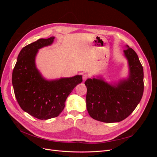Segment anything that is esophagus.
<instances>
[{
	"mask_svg": "<svg viewBox=\"0 0 157 157\" xmlns=\"http://www.w3.org/2000/svg\"><path fill=\"white\" fill-rule=\"evenodd\" d=\"M88 75L87 74H84L83 75V76H82V80H83V81H85V80H86L87 78H88Z\"/></svg>",
	"mask_w": 157,
	"mask_h": 157,
	"instance_id": "esophagus-1",
	"label": "esophagus"
}]
</instances>
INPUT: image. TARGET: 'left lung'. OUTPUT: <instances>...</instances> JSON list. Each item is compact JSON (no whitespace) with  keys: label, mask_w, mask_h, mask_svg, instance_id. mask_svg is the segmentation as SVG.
I'll return each mask as SVG.
<instances>
[{"label":"left lung","mask_w":157,"mask_h":157,"mask_svg":"<svg viewBox=\"0 0 157 157\" xmlns=\"http://www.w3.org/2000/svg\"><path fill=\"white\" fill-rule=\"evenodd\" d=\"M123 55L128 74L117 82H107L101 76H93L84 84L87 88L86 108L95 120L111 123L122 121L134 111L144 93V69L136 52L125 46Z\"/></svg>","instance_id":"8db88e82"}]
</instances>
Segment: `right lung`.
<instances>
[{
    "instance_id": "right-lung-1",
    "label": "right lung",
    "mask_w": 157,
    "mask_h": 157,
    "mask_svg": "<svg viewBox=\"0 0 157 157\" xmlns=\"http://www.w3.org/2000/svg\"><path fill=\"white\" fill-rule=\"evenodd\" d=\"M54 39H40L23 47L12 73V85L19 105L25 112L40 120L58 117L69 95L82 82V76L78 75L46 79L36 67L39 50L52 45Z\"/></svg>"
}]
</instances>
